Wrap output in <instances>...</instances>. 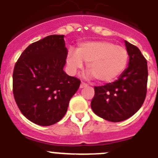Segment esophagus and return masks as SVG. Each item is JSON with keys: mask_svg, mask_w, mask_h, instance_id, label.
<instances>
[{"mask_svg": "<svg viewBox=\"0 0 158 158\" xmlns=\"http://www.w3.org/2000/svg\"><path fill=\"white\" fill-rule=\"evenodd\" d=\"M87 85H88V84L85 83V82H81V84H80V88L81 89L85 88V87H86Z\"/></svg>", "mask_w": 158, "mask_h": 158, "instance_id": "esophagus-1", "label": "esophagus"}]
</instances>
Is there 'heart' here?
I'll return each instance as SVG.
<instances>
[{"label":"heart","instance_id":"1","mask_svg":"<svg viewBox=\"0 0 158 158\" xmlns=\"http://www.w3.org/2000/svg\"><path fill=\"white\" fill-rule=\"evenodd\" d=\"M87 63V71L99 82L114 80L126 69L129 54L126 48L108 41L82 43L76 52L69 50L67 65L72 73H76Z\"/></svg>","mask_w":158,"mask_h":158}]
</instances>
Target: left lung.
<instances>
[{
    "mask_svg": "<svg viewBox=\"0 0 158 158\" xmlns=\"http://www.w3.org/2000/svg\"><path fill=\"white\" fill-rule=\"evenodd\" d=\"M129 65L117 80L95 86L91 101L93 111L110 122H120L137 113L147 95L148 62L140 49L125 41Z\"/></svg>",
    "mask_w": 158,
    "mask_h": 158,
    "instance_id": "1",
    "label": "left lung"
}]
</instances>
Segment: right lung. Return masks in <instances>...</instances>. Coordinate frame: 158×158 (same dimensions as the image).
Returning <instances> with one entry per match:
<instances>
[{
	"mask_svg": "<svg viewBox=\"0 0 158 158\" xmlns=\"http://www.w3.org/2000/svg\"><path fill=\"white\" fill-rule=\"evenodd\" d=\"M68 51L63 35H52L31 44L13 72V94L20 111L40 126L56 123L65 116L81 81L64 72Z\"/></svg>",
	"mask_w": 158,
	"mask_h": 158,
	"instance_id": "add662e5",
	"label": "right lung"
}]
</instances>
